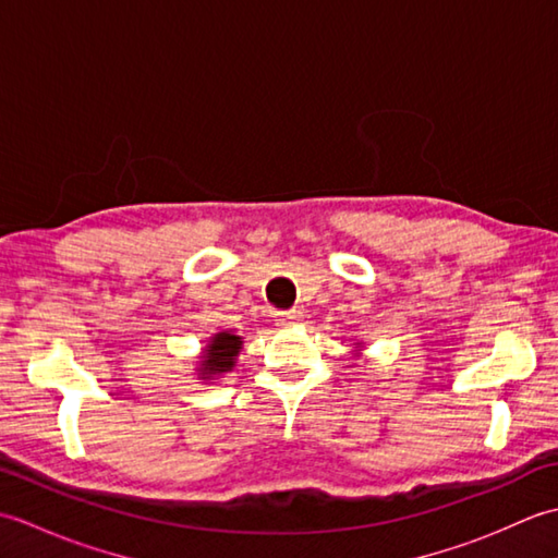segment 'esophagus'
I'll return each instance as SVG.
<instances>
[{"label":"esophagus","mask_w":558,"mask_h":558,"mask_svg":"<svg viewBox=\"0 0 558 558\" xmlns=\"http://www.w3.org/2000/svg\"><path fill=\"white\" fill-rule=\"evenodd\" d=\"M302 318H304V312H300V310H290V312H282V314H278V316H276V322H278L280 326H294V324H302Z\"/></svg>","instance_id":"34e87169"}]
</instances>
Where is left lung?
Wrapping results in <instances>:
<instances>
[{"label": "left lung", "instance_id": "1", "mask_svg": "<svg viewBox=\"0 0 558 558\" xmlns=\"http://www.w3.org/2000/svg\"><path fill=\"white\" fill-rule=\"evenodd\" d=\"M354 348H357V350H352V352H354V357H360V354H362V348H364V342H362V340H357V342H354Z\"/></svg>", "mask_w": 558, "mask_h": 558}]
</instances>
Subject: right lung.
Returning a JSON list of instances; mask_svg holds the SVG:
<instances>
[{"mask_svg": "<svg viewBox=\"0 0 558 558\" xmlns=\"http://www.w3.org/2000/svg\"><path fill=\"white\" fill-rule=\"evenodd\" d=\"M244 345V338L236 336L234 330H218L213 333L206 345L201 348L198 364H196V378L201 384H213L216 378H222V374H230L240 357Z\"/></svg>", "mask_w": 558, "mask_h": 558, "instance_id": "add662e5", "label": "right lung"}]
</instances>
